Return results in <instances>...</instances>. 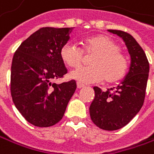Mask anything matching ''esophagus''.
<instances>
[{"label":"esophagus","instance_id":"obj_1","mask_svg":"<svg viewBox=\"0 0 154 154\" xmlns=\"http://www.w3.org/2000/svg\"><path fill=\"white\" fill-rule=\"evenodd\" d=\"M83 87H84V84L80 83V82H77V88L78 89H81V88H83Z\"/></svg>","mask_w":154,"mask_h":154}]
</instances>
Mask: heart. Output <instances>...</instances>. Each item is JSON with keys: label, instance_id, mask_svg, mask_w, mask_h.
Here are the masks:
<instances>
[{"label": "heart", "instance_id": "1", "mask_svg": "<svg viewBox=\"0 0 154 154\" xmlns=\"http://www.w3.org/2000/svg\"><path fill=\"white\" fill-rule=\"evenodd\" d=\"M83 51L94 54L90 61V67L76 69L70 73L72 80L80 83H95L105 79L114 82L122 78L127 71V61L119 51L118 44L110 37L96 35L83 41ZM62 60L69 67H79L83 60L81 48L74 42H67L61 49Z\"/></svg>", "mask_w": 154, "mask_h": 154}]
</instances>
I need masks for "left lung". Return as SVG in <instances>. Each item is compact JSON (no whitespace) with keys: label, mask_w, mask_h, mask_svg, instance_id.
I'll list each match as a JSON object with an SVG mask.
<instances>
[{"label":"left lung","mask_w":154,"mask_h":154,"mask_svg":"<svg viewBox=\"0 0 154 154\" xmlns=\"http://www.w3.org/2000/svg\"><path fill=\"white\" fill-rule=\"evenodd\" d=\"M108 32L120 36L128 49L131 64L122 82L110 91L94 87V99L90 106L93 123L105 131H115L128 124L140 112L145 97L149 77V62L143 48L131 34L118 30Z\"/></svg>","instance_id":"left-lung-1"}]
</instances>
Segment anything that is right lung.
Instances as JSON below:
<instances>
[{
  "mask_svg": "<svg viewBox=\"0 0 154 154\" xmlns=\"http://www.w3.org/2000/svg\"><path fill=\"white\" fill-rule=\"evenodd\" d=\"M73 28L44 27L33 32L15 51L11 69L12 101L31 124L50 127L64 115L76 90L74 80L56 84L67 73L61 49Z\"/></svg>",
  "mask_w": 154,
  "mask_h": 154,
  "instance_id": "right-lung-1",
  "label": "right lung"
}]
</instances>
